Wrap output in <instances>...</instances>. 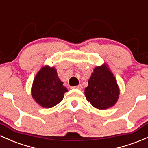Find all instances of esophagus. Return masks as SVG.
Returning <instances> with one entry per match:
<instances>
[{
    "label": "esophagus",
    "instance_id": "1",
    "mask_svg": "<svg viewBox=\"0 0 148 148\" xmlns=\"http://www.w3.org/2000/svg\"><path fill=\"white\" fill-rule=\"evenodd\" d=\"M71 88H77V89H82L83 87L82 85H78V86H73L71 87Z\"/></svg>",
    "mask_w": 148,
    "mask_h": 148
}]
</instances>
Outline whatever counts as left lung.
Wrapping results in <instances>:
<instances>
[{
  "label": "left lung",
  "instance_id": "obj_1",
  "mask_svg": "<svg viewBox=\"0 0 148 148\" xmlns=\"http://www.w3.org/2000/svg\"><path fill=\"white\" fill-rule=\"evenodd\" d=\"M85 88L86 100L99 110L111 108L117 102L119 86L114 76L106 64L93 69Z\"/></svg>",
  "mask_w": 148,
  "mask_h": 148
}]
</instances>
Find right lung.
<instances>
[{
  "mask_svg": "<svg viewBox=\"0 0 148 148\" xmlns=\"http://www.w3.org/2000/svg\"><path fill=\"white\" fill-rule=\"evenodd\" d=\"M68 91L54 67L44 66L38 71L32 87V95L38 105L50 108L60 103Z\"/></svg>",
  "mask_w": 148,
  "mask_h": 148,
  "instance_id": "add662e5",
  "label": "right lung"
}]
</instances>
